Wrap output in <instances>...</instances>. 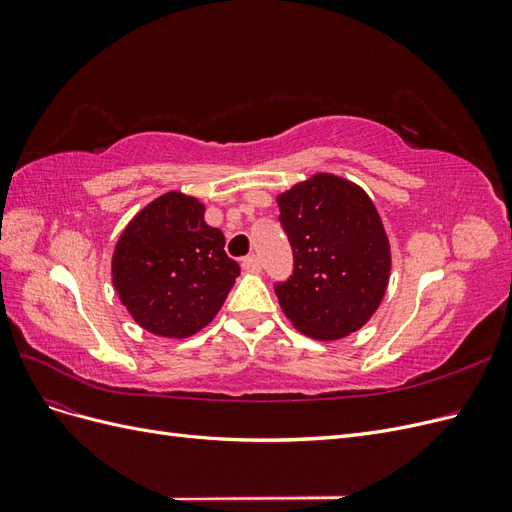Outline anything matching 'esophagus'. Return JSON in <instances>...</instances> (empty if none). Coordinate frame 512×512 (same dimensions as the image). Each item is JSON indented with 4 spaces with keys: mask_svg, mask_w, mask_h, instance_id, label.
Wrapping results in <instances>:
<instances>
[{
    "mask_svg": "<svg viewBox=\"0 0 512 512\" xmlns=\"http://www.w3.org/2000/svg\"><path fill=\"white\" fill-rule=\"evenodd\" d=\"M241 265H243V269H245V271H250V273H258V271H260V267H262L258 256H247V258H243Z\"/></svg>",
    "mask_w": 512,
    "mask_h": 512,
    "instance_id": "esophagus-1",
    "label": "esophagus"
}]
</instances>
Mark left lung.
Returning a JSON list of instances; mask_svg holds the SVG:
<instances>
[{"label": "left lung", "instance_id": "8db88e82", "mask_svg": "<svg viewBox=\"0 0 512 512\" xmlns=\"http://www.w3.org/2000/svg\"><path fill=\"white\" fill-rule=\"evenodd\" d=\"M275 203L294 254V273L275 294L292 327L320 342L363 329L393 265L374 200L346 177L314 173Z\"/></svg>", "mask_w": 512, "mask_h": 512}]
</instances>
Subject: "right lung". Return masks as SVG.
I'll return each mask as SVG.
<instances>
[{
	"mask_svg": "<svg viewBox=\"0 0 512 512\" xmlns=\"http://www.w3.org/2000/svg\"><path fill=\"white\" fill-rule=\"evenodd\" d=\"M239 273L224 252L222 230L205 222V205L177 190L134 215L111 260L119 301L138 327L166 339L205 329Z\"/></svg>",
	"mask_w": 512,
	"mask_h": 512,
	"instance_id": "add662e5",
	"label": "right lung"
}]
</instances>
